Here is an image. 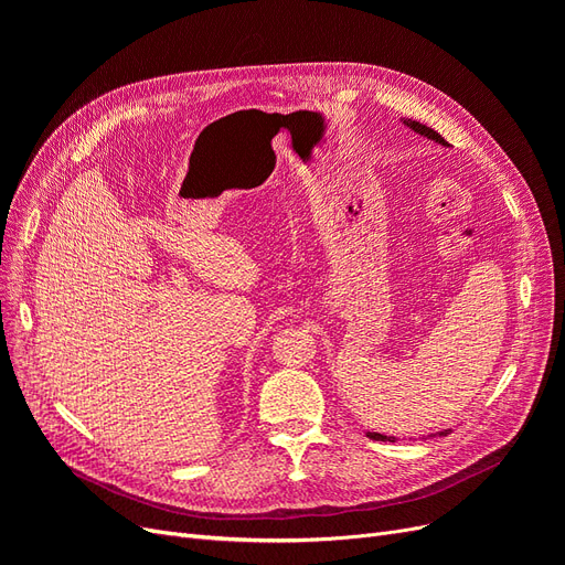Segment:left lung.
I'll return each mask as SVG.
<instances>
[{
    "label": "left lung",
    "instance_id": "obj_1",
    "mask_svg": "<svg viewBox=\"0 0 565 565\" xmlns=\"http://www.w3.org/2000/svg\"><path fill=\"white\" fill-rule=\"evenodd\" d=\"M403 125H407V127L413 129V131H417V134L426 136V139H431V141H436V143H440V146H448V141L443 139V136H440L438 131H434L431 127H426V125H422V122H415V119H403ZM365 436H367V438H372V440H391V443H396V440H398V438H393V436H384V434H377V431H367ZM434 436H448V429L436 431V434H431L429 438H434Z\"/></svg>",
    "mask_w": 565,
    "mask_h": 565
}]
</instances>
